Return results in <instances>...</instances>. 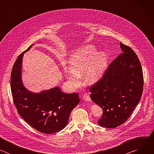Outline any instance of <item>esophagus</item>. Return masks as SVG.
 Wrapping results in <instances>:
<instances>
[{"label":"esophagus","instance_id":"obj_1","mask_svg":"<svg viewBox=\"0 0 154 154\" xmlns=\"http://www.w3.org/2000/svg\"><path fill=\"white\" fill-rule=\"evenodd\" d=\"M83 99L84 100H85V101H89V102L91 101L90 97L89 96V95L88 94H85L83 96Z\"/></svg>","mask_w":154,"mask_h":154}]
</instances>
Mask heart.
<instances>
[{
    "label": "heart",
    "instance_id": "1",
    "mask_svg": "<svg viewBox=\"0 0 154 154\" xmlns=\"http://www.w3.org/2000/svg\"><path fill=\"white\" fill-rule=\"evenodd\" d=\"M108 56L103 52H96V48L87 45L74 52L69 58L70 69L65 70L66 78L74 87L80 86V78L89 84L96 83L101 77L107 64Z\"/></svg>",
    "mask_w": 154,
    "mask_h": 154
}]
</instances>
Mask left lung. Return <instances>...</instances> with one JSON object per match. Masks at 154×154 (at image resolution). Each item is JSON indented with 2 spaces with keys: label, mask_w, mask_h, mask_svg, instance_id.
Wrapping results in <instances>:
<instances>
[{
  "label": "left lung",
  "mask_w": 154,
  "mask_h": 154,
  "mask_svg": "<svg viewBox=\"0 0 154 154\" xmlns=\"http://www.w3.org/2000/svg\"><path fill=\"white\" fill-rule=\"evenodd\" d=\"M122 53L109 64L102 79L90 88L92 100L103 109L97 123L116 128L124 123L138 104L143 90L140 60L130 47L120 42Z\"/></svg>",
  "instance_id": "left-lung-1"
}]
</instances>
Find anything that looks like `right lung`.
<instances>
[{"mask_svg":"<svg viewBox=\"0 0 154 154\" xmlns=\"http://www.w3.org/2000/svg\"><path fill=\"white\" fill-rule=\"evenodd\" d=\"M19 55L11 71L10 85L13 102L17 112L30 126L43 134H52L67 125L71 111L79 104L76 93L66 94L58 87L32 93L24 86L21 78L24 54Z\"/></svg>","mask_w":154,"mask_h":154,"instance_id":"add662e5","label":"right lung"}]
</instances>
